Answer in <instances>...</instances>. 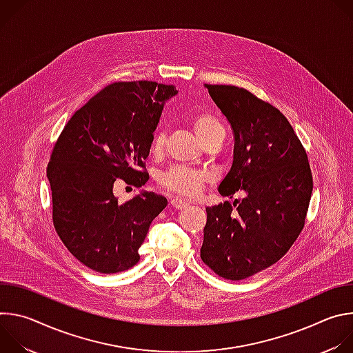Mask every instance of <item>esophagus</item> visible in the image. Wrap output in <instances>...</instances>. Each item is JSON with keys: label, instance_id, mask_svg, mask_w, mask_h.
<instances>
[{"label": "esophagus", "instance_id": "34e87169", "mask_svg": "<svg viewBox=\"0 0 353 353\" xmlns=\"http://www.w3.org/2000/svg\"><path fill=\"white\" fill-rule=\"evenodd\" d=\"M170 204H172L176 210H183V208H185V207L188 205L187 201H185V199H183V198H180V196H174V198H172Z\"/></svg>", "mask_w": 353, "mask_h": 353}]
</instances>
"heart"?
Returning <instances> with one entry per match:
<instances>
[{"instance_id":"heart-1","label":"heart","mask_w":353,"mask_h":353,"mask_svg":"<svg viewBox=\"0 0 353 353\" xmlns=\"http://www.w3.org/2000/svg\"><path fill=\"white\" fill-rule=\"evenodd\" d=\"M191 125L198 135V138L204 143L225 135V128L218 117L210 113L195 114L191 120ZM165 148V134L162 131L155 132L150 141V152L154 155H161ZM208 174L204 170L191 169L187 166H172L159 177V184L163 190L176 192L181 196H195L203 190L204 183L207 181Z\"/></svg>"}]
</instances>
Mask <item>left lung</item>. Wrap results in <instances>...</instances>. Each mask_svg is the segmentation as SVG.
Wrapping results in <instances>:
<instances>
[{
    "label": "left lung",
    "instance_id": "left-lung-1",
    "mask_svg": "<svg viewBox=\"0 0 353 353\" xmlns=\"http://www.w3.org/2000/svg\"><path fill=\"white\" fill-rule=\"evenodd\" d=\"M205 88L234 135L233 163L218 190L245 196L207 208L201 260L219 276L240 281L288 253L303 230L313 177L303 145L276 108L243 88Z\"/></svg>",
    "mask_w": 353,
    "mask_h": 353
}]
</instances>
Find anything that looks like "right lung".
I'll list each match as a JSON object with an SVG mask.
<instances>
[{
  "label": "right lung",
  "instance_id": "right-lung-1",
  "mask_svg": "<svg viewBox=\"0 0 353 353\" xmlns=\"http://www.w3.org/2000/svg\"><path fill=\"white\" fill-rule=\"evenodd\" d=\"M176 93L152 81L110 83L74 113L54 143L47 165L53 223L70 253L96 272L134 267L150 223L168 205L146 191L119 203L113 187L146 183L150 141Z\"/></svg>",
  "mask_w": 353,
  "mask_h": 353
}]
</instances>
